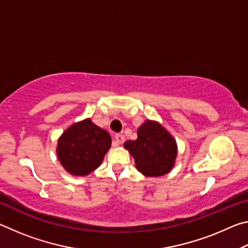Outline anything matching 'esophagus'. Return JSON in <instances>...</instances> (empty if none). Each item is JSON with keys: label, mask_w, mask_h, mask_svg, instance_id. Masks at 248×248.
<instances>
[{"label": "esophagus", "mask_w": 248, "mask_h": 248, "mask_svg": "<svg viewBox=\"0 0 248 248\" xmlns=\"http://www.w3.org/2000/svg\"><path fill=\"white\" fill-rule=\"evenodd\" d=\"M115 142H116L117 145L123 144L124 142V137L123 136V134H120V133L115 134Z\"/></svg>", "instance_id": "1"}]
</instances>
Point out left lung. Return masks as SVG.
Here are the masks:
<instances>
[{"instance_id": "left-lung-1", "label": "left lung", "mask_w": 248, "mask_h": 248, "mask_svg": "<svg viewBox=\"0 0 248 248\" xmlns=\"http://www.w3.org/2000/svg\"><path fill=\"white\" fill-rule=\"evenodd\" d=\"M136 161V166L148 177H158L174 166L177 146L174 138L154 121H145L138 129V139L124 143Z\"/></svg>"}]
</instances>
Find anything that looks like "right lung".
Instances as JSON below:
<instances>
[{
  "mask_svg": "<svg viewBox=\"0 0 248 248\" xmlns=\"http://www.w3.org/2000/svg\"><path fill=\"white\" fill-rule=\"evenodd\" d=\"M111 145L109 133L86 119L66 129L58 142L57 154L64 169L75 176H85L102 164Z\"/></svg>",
  "mask_w": 248,
  "mask_h": 248,
  "instance_id": "add662e5",
  "label": "right lung"
}]
</instances>
